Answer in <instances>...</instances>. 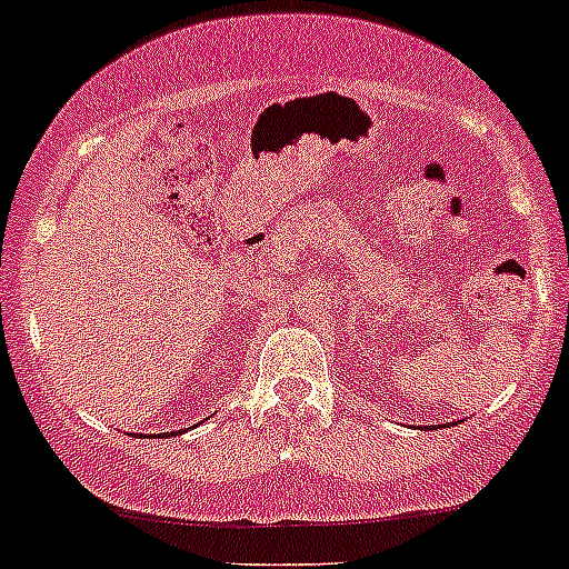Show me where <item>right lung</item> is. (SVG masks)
<instances>
[{"label": "right lung", "mask_w": 569, "mask_h": 569, "mask_svg": "<svg viewBox=\"0 0 569 569\" xmlns=\"http://www.w3.org/2000/svg\"><path fill=\"white\" fill-rule=\"evenodd\" d=\"M181 431H184V429H181ZM181 431H170V433H181ZM170 433H160V437H170Z\"/></svg>", "instance_id": "add662e5"}]
</instances>
